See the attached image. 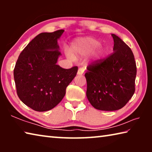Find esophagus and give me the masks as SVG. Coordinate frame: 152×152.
I'll return each instance as SVG.
<instances>
[{
	"instance_id": "esophagus-1",
	"label": "esophagus",
	"mask_w": 152,
	"mask_h": 152,
	"mask_svg": "<svg viewBox=\"0 0 152 152\" xmlns=\"http://www.w3.org/2000/svg\"><path fill=\"white\" fill-rule=\"evenodd\" d=\"M84 72V67H80L78 70V75H82Z\"/></svg>"
}]
</instances>
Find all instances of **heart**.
<instances>
[{
  "mask_svg": "<svg viewBox=\"0 0 152 152\" xmlns=\"http://www.w3.org/2000/svg\"><path fill=\"white\" fill-rule=\"evenodd\" d=\"M100 45L99 41L91 37L82 38L74 43L72 46L71 51L73 56L87 55L93 51ZM102 53V51H99V54Z\"/></svg>",
  "mask_w": 152,
  "mask_h": 152,
  "instance_id": "1",
  "label": "heart"
}]
</instances>
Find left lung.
Instances as JSON below:
<instances>
[{"label":"left lung","mask_w":152,"mask_h":152,"mask_svg":"<svg viewBox=\"0 0 152 152\" xmlns=\"http://www.w3.org/2000/svg\"><path fill=\"white\" fill-rule=\"evenodd\" d=\"M113 52L87 67V99L95 109H121L135 92L137 67L131 48L118 36L112 34Z\"/></svg>","instance_id":"left-lung-1"}]
</instances>
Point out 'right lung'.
<instances>
[{
    "label": "right lung",
    "instance_id": "right-lung-1",
    "mask_svg": "<svg viewBox=\"0 0 152 152\" xmlns=\"http://www.w3.org/2000/svg\"><path fill=\"white\" fill-rule=\"evenodd\" d=\"M64 30L42 33L33 39L18 58L14 79L18 96L36 111L52 109L63 99L78 67L64 69L57 65L58 39Z\"/></svg>",
    "mask_w": 152,
    "mask_h": 152
}]
</instances>
